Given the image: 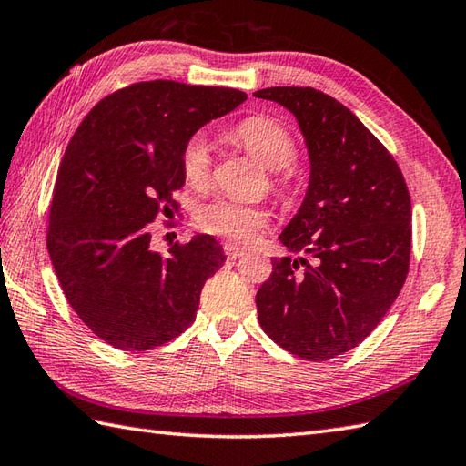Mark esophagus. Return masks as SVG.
Masks as SVG:
<instances>
[{
	"label": "esophagus",
	"mask_w": 466,
	"mask_h": 466,
	"mask_svg": "<svg viewBox=\"0 0 466 466\" xmlns=\"http://www.w3.org/2000/svg\"><path fill=\"white\" fill-rule=\"evenodd\" d=\"M224 254H226V258H228V259H238V258L244 256V250H240V248L234 246V244H226L224 246Z\"/></svg>",
	"instance_id": "34e87169"
}]
</instances>
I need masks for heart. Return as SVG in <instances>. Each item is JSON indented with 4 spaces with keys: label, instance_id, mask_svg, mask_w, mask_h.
Here are the masks:
<instances>
[{
    "label": "heart",
    "instance_id": "obj_1",
    "mask_svg": "<svg viewBox=\"0 0 466 466\" xmlns=\"http://www.w3.org/2000/svg\"><path fill=\"white\" fill-rule=\"evenodd\" d=\"M230 138L238 147H242L248 155H252L259 165L272 172V187L284 190L289 182L286 168L294 162L298 155L296 138L288 128L272 116H248L238 123ZM180 170L188 187L202 190L212 178V147L202 133L192 135L182 147ZM198 228L228 238L232 242L246 244L264 228L268 222V212L252 204H244L232 198H214L200 204L194 212Z\"/></svg>",
    "mask_w": 466,
    "mask_h": 466
}]
</instances>
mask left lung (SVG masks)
Returning <instances> with one entry per match:
<instances>
[{
  "label": "left lung",
  "mask_w": 466,
  "mask_h": 466,
  "mask_svg": "<svg viewBox=\"0 0 466 466\" xmlns=\"http://www.w3.org/2000/svg\"><path fill=\"white\" fill-rule=\"evenodd\" d=\"M296 115L309 153V187L279 234L256 294L258 319L279 348L326 361L357 348L401 291L410 259V197L393 155L348 106L311 86L254 93ZM302 269H299V266Z\"/></svg>",
  "instance_id": "obj_1"
}]
</instances>
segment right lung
Masks as SVG:
<instances>
[{"instance_id":"1","label":"right lung","mask_w":466,"mask_h":466,"mask_svg":"<svg viewBox=\"0 0 466 466\" xmlns=\"http://www.w3.org/2000/svg\"><path fill=\"white\" fill-rule=\"evenodd\" d=\"M228 86L140 81L96 103L71 137L53 187L47 250L69 306L116 350L165 345L197 318L224 254L208 234L150 250V222L178 212L187 140L236 109Z\"/></svg>"}]
</instances>
